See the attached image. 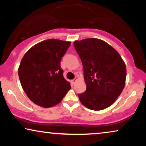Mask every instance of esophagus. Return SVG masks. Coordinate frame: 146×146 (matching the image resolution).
<instances>
[{"label": "esophagus", "mask_w": 146, "mask_h": 146, "mask_svg": "<svg viewBox=\"0 0 146 146\" xmlns=\"http://www.w3.org/2000/svg\"><path fill=\"white\" fill-rule=\"evenodd\" d=\"M77 82V79H73V80H71V84L72 85H75V83H76Z\"/></svg>", "instance_id": "1"}]
</instances>
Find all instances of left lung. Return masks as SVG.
<instances>
[{"label": "left lung", "instance_id": "1", "mask_svg": "<svg viewBox=\"0 0 146 146\" xmlns=\"http://www.w3.org/2000/svg\"><path fill=\"white\" fill-rule=\"evenodd\" d=\"M73 44L82 60L86 84V92L78 95L79 100L93 110L108 108L124 89L125 62L114 48L102 40L88 38Z\"/></svg>", "mask_w": 146, "mask_h": 146}]
</instances>
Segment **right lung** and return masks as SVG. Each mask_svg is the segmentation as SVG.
<instances>
[{
	"mask_svg": "<svg viewBox=\"0 0 146 146\" xmlns=\"http://www.w3.org/2000/svg\"><path fill=\"white\" fill-rule=\"evenodd\" d=\"M70 45L71 42L48 39L30 48L23 56L18 74L22 88L34 104L44 108L54 106L71 89L60 67Z\"/></svg>",
	"mask_w": 146,
	"mask_h": 146,
	"instance_id": "add662e5",
	"label": "right lung"
}]
</instances>
